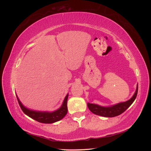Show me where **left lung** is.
Returning <instances> with one entry per match:
<instances>
[{
  "mask_svg": "<svg viewBox=\"0 0 151 151\" xmlns=\"http://www.w3.org/2000/svg\"><path fill=\"white\" fill-rule=\"evenodd\" d=\"M138 93V85L137 86L136 91L134 95L132 96L131 99L123 103H120L111 106H101L96 104L87 103V106L89 110L93 113L96 114V115L104 116V117H114L124 112L131 105L134 101L136 99Z\"/></svg>",
  "mask_w": 151,
  "mask_h": 151,
  "instance_id": "left-lung-1",
  "label": "left lung"
}]
</instances>
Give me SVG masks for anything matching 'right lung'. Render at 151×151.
Instances as JSON below:
<instances>
[{
    "label": "right lung",
    "instance_id": "obj_1",
    "mask_svg": "<svg viewBox=\"0 0 151 151\" xmlns=\"http://www.w3.org/2000/svg\"><path fill=\"white\" fill-rule=\"evenodd\" d=\"M17 95V94H16ZM68 94H66L65 96L63 104L61 105L59 109H57V111L53 112H44V111H33V110H30L27 109L25 107L23 104L21 103L20 101L19 97L17 95V98L19 104L21 108L22 111L24 112L25 114L29 116L30 118L35 120L41 123H46V124H50L53 123V122H57L60 121L67 113L68 109H67V100H68Z\"/></svg>",
    "mask_w": 151,
    "mask_h": 151
}]
</instances>
